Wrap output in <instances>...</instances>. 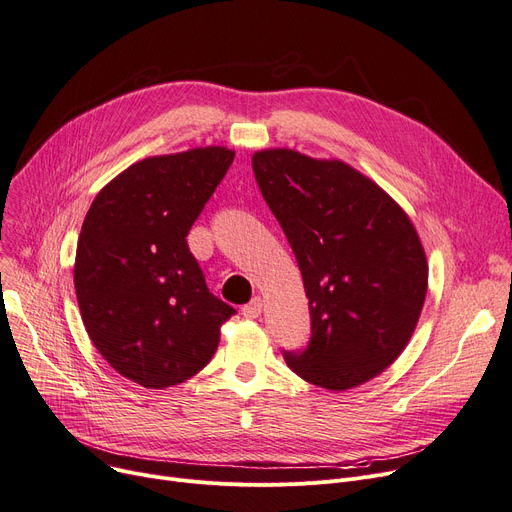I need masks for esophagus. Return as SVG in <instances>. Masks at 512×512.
Returning <instances> with one entry per match:
<instances>
[{
	"mask_svg": "<svg viewBox=\"0 0 512 512\" xmlns=\"http://www.w3.org/2000/svg\"><path fill=\"white\" fill-rule=\"evenodd\" d=\"M260 313H262V298H258V296L250 304H245L243 309H241V315L245 319H256V317H260Z\"/></svg>",
	"mask_w": 512,
	"mask_h": 512,
	"instance_id": "34e87169",
	"label": "esophagus"
}]
</instances>
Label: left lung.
Segmentation results:
<instances>
[{
    "instance_id": "8db88e82",
    "label": "left lung",
    "mask_w": 512,
    "mask_h": 512,
    "mask_svg": "<svg viewBox=\"0 0 512 512\" xmlns=\"http://www.w3.org/2000/svg\"><path fill=\"white\" fill-rule=\"evenodd\" d=\"M258 189L288 237L309 298L311 338L285 363L315 386L372 380L410 342L428 267L412 220L342 161L290 149L252 157Z\"/></svg>"
}]
</instances>
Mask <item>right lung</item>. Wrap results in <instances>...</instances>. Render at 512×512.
Wrapping results in <instances>:
<instances>
[{"label":"right lung","mask_w":512,"mask_h":512,"mask_svg":"<svg viewBox=\"0 0 512 512\" xmlns=\"http://www.w3.org/2000/svg\"><path fill=\"white\" fill-rule=\"evenodd\" d=\"M233 157L206 147L142 159L96 195L81 224L75 294L86 332L117 374L145 388L195 376L237 313L208 290L187 243Z\"/></svg>","instance_id":"obj_1"}]
</instances>
